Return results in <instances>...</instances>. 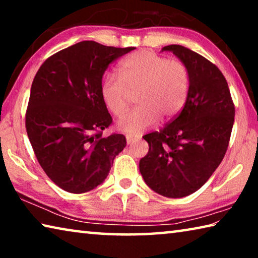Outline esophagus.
<instances>
[{
	"instance_id": "34e87169",
	"label": "esophagus",
	"mask_w": 258,
	"mask_h": 258,
	"mask_svg": "<svg viewBox=\"0 0 258 258\" xmlns=\"http://www.w3.org/2000/svg\"><path fill=\"white\" fill-rule=\"evenodd\" d=\"M139 138L135 137V135H132V134H126V141H127L128 145H131V143H133L137 141Z\"/></svg>"
}]
</instances>
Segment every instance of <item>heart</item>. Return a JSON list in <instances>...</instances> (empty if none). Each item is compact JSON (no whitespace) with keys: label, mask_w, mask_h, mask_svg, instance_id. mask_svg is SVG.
I'll return each mask as SVG.
<instances>
[{"label":"heart","mask_w":258,"mask_h":258,"mask_svg":"<svg viewBox=\"0 0 258 258\" xmlns=\"http://www.w3.org/2000/svg\"><path fill=\"white\" fill-rule=\"evenodd\" d=\"M118 77L104 75L100 84L103 103L120 117L128 104V92L138 90L137 107L118 120V127L139 134L159 119H169L182 110L189 97L191 74L180 59H168L150 50H141L120 61Z\"/></svg>","instance_id":"heart-1"}]
</instances>
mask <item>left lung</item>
I'll list each match as a JSON object with an SVG mask.
<instances>
[{"label":"left lung","instance_id":"8db88e82","mask_svg":"<svg viewBox=\"0 0 258 258\" xmlns=\"http://www.w3.org/2000/svg\"><path fill=\"white\" fill-rule=\"evenodd\" d=\"M172 51L190 69L184 107L159 132L146 134L148 154L140 160L147 185L164 197L182 198L200 189L223 160L234 121L228 82L215 64L182 45Z\"/></svg>","mask_w":258,"mask_h":258}]
</instances>
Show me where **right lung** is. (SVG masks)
<instances>
[{
    "label": "right lung",
    "mask_w": 258,
    "mask_h": 258,
    "mask_svg": "<svg viewBox=\"0 0 258 258\" xmlns=\"http://www.w3.org/2000/svg\"><path fill=\"white\" fill-rule=\"evenodd\" d=\"M132 50L83 41L47 58L34 77L26 131L43 171L64 191L101 184L126 147L123 134L102 135L112 118L100 84L109 63Z\"/></svg>",
    "instance_id": "1"
}]
</instances>
